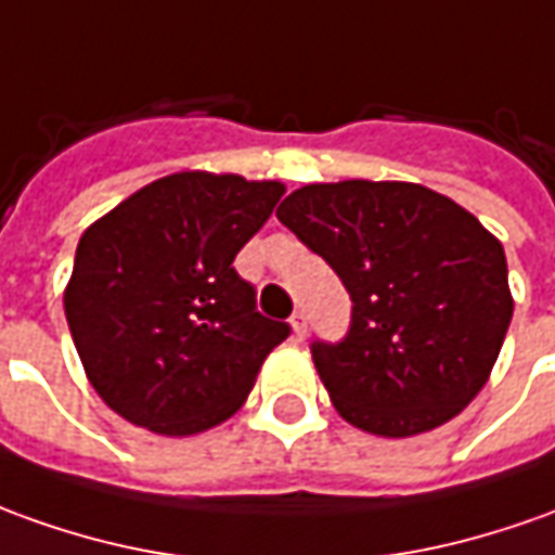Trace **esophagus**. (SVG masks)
<instances>
[{"label":"esophagus","mask_w":555,"mask_h":555,"mask_svg":"<svg viewBox=\"0 0 555 555\" xmlns=\"http://www.w3.org/2000/svg\"><path fill=\"white\" fill-rule=\"evenodd\" d=\"M289 326H293V335L301 341L308 335V317H305V311H296V314L289 317Z\"/></svg>","instance_id":"esophagus-1"}]
</instances>
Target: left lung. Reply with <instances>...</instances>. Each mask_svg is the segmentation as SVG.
Segmentation results:
<instances>
[{
    "instance_id": "8db88e82",
    "label": "left lung",
    "mask_w": 555,
    "mask_h": 555,
    "mask_svg": "<svg viewBox=\"0 0 555 555\" xmlns=\"http://www.w3.org/2000/svg\"><path fill=\"white\" fill-rule=\"evenodd\" d=\"M278 220L350 293L344 341H314L335 411L362 431L438 429L489 380L514 317L502 241L453 198L404 181L308 183Z\"/></svg>"
}]
</instances>
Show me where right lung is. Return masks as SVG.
Listing matches in <instances>:
<instances>
[{
	"mask_svg": "<svg viewBox=\"0 0 555 555\" xmlns=\"http://www.w3.org/2000/svg\"><path fill=\"white\" fill-rule=\"evenodd\" d=\"M281 196L278 181L178 171L80 235L63 305L111 411L183 438L244 404L289 326L256 311V289L232 262Z\"/></svg>",
	"mask_w": 555,
	"mask_h": 555,
	"instance_id": "obj_1",
	"label": "right lung"
}]
</instances>
